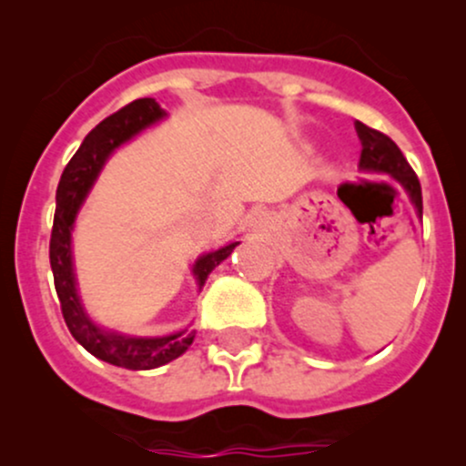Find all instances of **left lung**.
<instances>
[{"label": "left lung", "mask_w": 466, "mask_h": 466, "mask_svg": "<svg viewBox=\"0 0 466 466\" xmlns=\"http://www.w3.org/2000/svg\"><path fill=\"white\" fill-rule=\"evenodd\" d=\"M356 133H359L360 146V162L359 168L365 173H388L390 177L399 182L406 189L408 198L415 205L417 214L421 216V185L417 180L415 171L410 168L408 159L399 150V146L388 137V135L379 133V130L368 128L365 124L356 121Z\"/></svg>", "instance_id": "8db88e82"}]
</instances>
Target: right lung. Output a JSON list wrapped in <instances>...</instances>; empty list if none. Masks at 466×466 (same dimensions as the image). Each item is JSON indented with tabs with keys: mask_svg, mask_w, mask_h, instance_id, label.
Returning a JSON list of instances; mask_svg holds the SVG:
<instances>
[{
	"mask_svg": "<svg viewBox=\"0 0 466 466\" xmlns=\"http://www.w3.org/2000/svg\"><path fill=\"white\" fill-rule=\"evenodd\" d=\"M162 119H167V110H162L155 98H137V101L128 103L107 119H103L96 128L89 130L81 148L69 159L63 176H60L58 191H56V216L54 229H51L49 261L51 270H54V284L60 299V309H63V318L72 336L86 347L89 354L96 356L98 360H106V363L126 370H155L159 365L171 363V360H176L177 356L189 350L196 331L182 329V331L167 333V336H128V333L98 327L87 316L81 295H78V281L76 272H74L72 232L78 209L86 203L89 189H92L98 173L106 167L107 157L119 146L130 142V139L137 137L150 126L159 124ZM237 246L238 241H232L228 246L218 248V250L205 252L196 259L191 272H194L198 289H203L209 272L220 261L228 259Z\"/></svg>",
	"mask_w": 466,
	"mask_h": 466,
	"instance_id": "obj_1",
	"label": "right lung"
}]
</instances>
